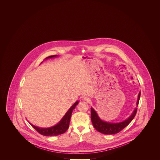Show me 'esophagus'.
Masks as SVG:
<instances>
[{"label": "esophagus", "mask_w": 160, "mask_h": 160, "mask_svg": "<svg viewBox=\"0 0 160 160\" xmlns=\"http://www.w3.org/2000/svg\"><path fill=\"white\" fill-rule=\"evenodd\" d=\"M83 99L84 101H86V102H89V101H90V99H89V98L88 97H84L83 98Z\"/></svg>", "instance_id": "obj_1"}]
</instances>
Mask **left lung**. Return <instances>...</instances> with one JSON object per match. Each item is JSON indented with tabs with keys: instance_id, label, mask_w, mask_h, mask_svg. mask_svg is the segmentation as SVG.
<instances>
[{
	"instance_id": "left-lung-1",
	"label": "left lung",
	"mask_w": 160,
	"mask_h": 160,
	"mask_svg": "<svg viewBox=\"0 0 160 160\" xmlns=\"http://www.w3.org/2000/svg\"><path fill=\"white\" fill-rule=\"evenodd\" d=\"M140 97V92L138 95V98L136 103L137 106L138 105ZM137 108H136L134 110L132 113L125 121L118 123H112L101 120L99 118L96 111L91 107V121L93 126L98 131L104 134H114L118 133L124 128H125L132 121L137 113Z\"/></svg>"
}]
</instances>
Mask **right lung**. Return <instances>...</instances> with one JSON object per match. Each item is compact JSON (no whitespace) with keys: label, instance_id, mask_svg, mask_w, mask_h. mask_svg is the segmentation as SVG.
Segmentation results:
<instances>
[{"label":"right lung","instance_id":"obj_1","mask_svg":"<svg viewBox=\"0 0 160 160\" xmlns=\"http://www.w3.org/2000/svg\"><path fill=\"white\" fill-rule=\"evenodd\" d=\"M58 55H54L50 56L47 58H46V59H48L49 58H53L57 57ZM42 63V62H41ZM78 101H76L72 106L69 108L68 112L66 113V114L64 115V116L62 118L59 122H58L56 125L53 126L52 127L49 128H41L37 126H35L32 125L31 123L29 122L32 127L36 129L38 132L43 136H58L59 134H63L65 132V131L68 129L69 125V121L71 117V114L73 111V110L76 108L77 105L78 104Z\"/></svg>","mask_w":160,"mask_h":160}]
</instances>
